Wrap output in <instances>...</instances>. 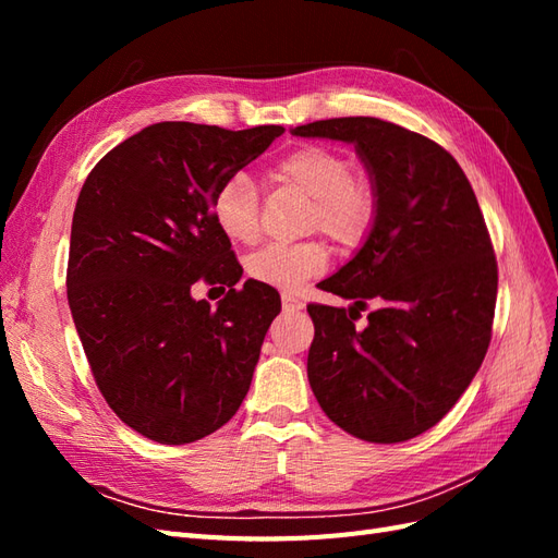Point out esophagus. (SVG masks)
Segmentation results:
<instances>
[{"label": "esophagus", "instance_id": "34e87169", "mask_svg": "<svg viewBox=\"0 0 558 558\" xmlns=\"http://www.w3.org/2000/svg\"><path fill=\"white\" fill-rule=\"evenodd\" d=\"M281 305H283V312H300L302 307H305V305H302V300L291 295V293L281 295Z\"/></svg>", "mask_w": 558, "mask_h": 558}]
</instances>
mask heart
<instances>
[{"label": "heart", "mask_w": 558, "mask_h": 558, "mask_svg": "<svg viewBox=\"0 0 558 558\" xmlns=\"http://www.w3.org/2000/svg\"><path fill=\"white\" fill-rule=\"evenodd\" d=\"M353 165L340 150L302 146L275 167V179L312 199L310 226L326 232L342 246L361 244L373 230L377 195L365 177L351 174ZM218 232L232 244H253L260 232L258 189L246 174H232L218 185L211 199ZM328 248L320 242L267 244L246 258L253 281L281 291H298L302 283L324 275Z\"/></svg>", "instance_id": "obj_1"}]
</instances>
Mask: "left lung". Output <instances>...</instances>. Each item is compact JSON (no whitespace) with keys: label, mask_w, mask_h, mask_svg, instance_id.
<instances>
[{"label":"left lung","mask_w":558,"mask_h":558,"mask_svg":"<svg viewBox=\"0 0 558 558\" xmlns=\"http://www.w3.org/2000/svg\"><path fill=\"white\" fill-rule=\"evenodd\" d=\"M291 132L353 144L377 195L363 246L320 281L353 305L307 307L310 386L349 435L412 440L463 396L492 342L498 265L477 197L451 154L396 123L349 116ZM367 301L378 310L356 329Z\"/></svg>","instance_id":"left-lung-1"}]
</instances>
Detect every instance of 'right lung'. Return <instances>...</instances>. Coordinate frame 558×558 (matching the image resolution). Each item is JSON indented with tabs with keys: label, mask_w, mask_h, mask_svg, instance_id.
<instances>
[{
	"label": "right lung",
	"mask_w": 558,
	"mask_h": 558,
	"mask_svg": "<svg viewBox=\"0 0 558 558\" xmlns=\"http://www.w3.org/2000/svg\"><path fill=\"white\" fill-rule=\"evenodd\" d=\"M279 134L281 125H148L111 148L78 193L66 300L97 388L148 440H202L248 393L281 300L253 279L234 289L242 265L211 199ZM199 278L231 286L216 311L190 295Z\"/></svg>",
	"instance_id": "1"
}]
</instances>
